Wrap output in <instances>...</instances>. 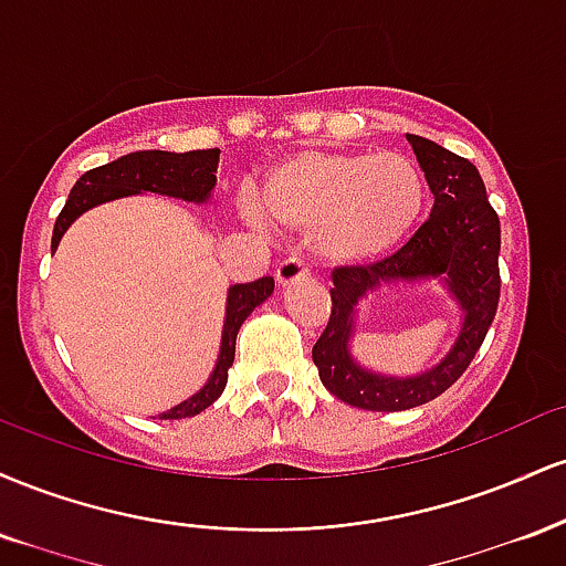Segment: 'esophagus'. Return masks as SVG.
<instances>
[{
	"mask_svg": "<svg viewBox=\"0 0 566 566\" xmlns=\"http://www.w3.org/2000/svg\"><path fill=\"white\" fill-rule=\"evenodd\" d=\"M308 274H311L308 263H305L303 258H295V255L284 258V261L276 265V282L282 284V287L284 284H292L295 279H305Z\"/></svg>",
	"mask_w": 566,
	"mask_h": 566,
	"instance_id": "34e87169",
	"label": "esophagus"
}]
</instances>
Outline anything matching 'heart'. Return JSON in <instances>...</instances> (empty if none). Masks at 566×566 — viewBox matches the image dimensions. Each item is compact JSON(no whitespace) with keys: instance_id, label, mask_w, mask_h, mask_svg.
Segmentation results:
<instances>
[{"instance_id":"obj_1","label":"heart","mask_w":566,"mask_h":566,"mask_svg":"<svg viewBox=\"0 0 566 566\" xmlns=\"http://www.w3.org/2000/svg\"><path fill=\"white\" fill-rule=\"evenodd\" d=\"M423 172L405 154L308 148L279 161L261 188L269 220L311 231L329 263H367L401 247L426 212ZM263 226L255 205L244 207Z\"/></svg>"}]
</instances>
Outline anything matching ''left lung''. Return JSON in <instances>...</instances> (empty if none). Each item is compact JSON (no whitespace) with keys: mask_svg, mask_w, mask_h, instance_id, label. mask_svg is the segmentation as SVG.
Instances as JSON below:
<instances>
[{"mask_svg":"<svg viewBox=\"0 0 566 566\" xmlns=\"http://www.w3.org/2000/svg\"><path fill=\"white\" fill-rule=\"evenodd\" d=\"M407 138L433 191L431 218L394 255L333 269L329 322L311 350L324 388L346 405L373 412L412 409L444 394L482 348L500 301V218L486 199L482 175L439 143L420 135ZM420 275H444L464 305L467 322L459 340L441 366L418 379L396 381L367 374L347 354L355 303L382 281Z\"/></svg>","mask_w":566,"mask_h":566,"instance_id":"1","label":"left lung"}]
</instances>
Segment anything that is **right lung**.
<instances>
[{
	"label": "right lung",
	"mask_w": 566,
	"mask_h": 566,
	"mask_svg": "<svg viewBox=\"0 0 566 566\" xmlns=\"http://www.w3.org/2000/svg\"><path fill=\"white\" fill-rule=\"evenodd\" d=\"M218 148H201V151H133L127 157H119L108 165L87 170L71 188L66 205L55 220L53 229V250L61 242L63 231L80 218L84 210L101 205V201L127 197V193L154 191L178 197L186 201H207L210 191L216 188L218 170ZM274 292V279L263 276L255 282L233 284L229 290V305H226V324H223V343H220V356L212 378L199 394L186 399L184 405L167 409L159 415V420H180L193 418L201 409H207L212 401L223 394L229 382V367L233 365V350H237V333L242 322L252 314L255 305H261L265 297Z\"/></svg>",
	"instance_id": "obj_1"
}]
</instances>
